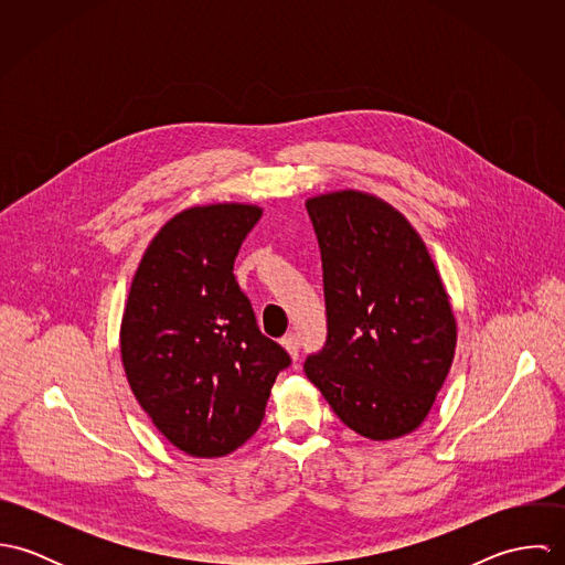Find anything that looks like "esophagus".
<instances>
[{
	"label": "esophagus",
	"instance_id": "obj_1",
	"mask_svg": "<svg viewBox=\"0 0 565 565\" xmlns=\"http://www.w3.org/2000/svg\"><path fill=\"white\" fill-rule=\"evenodd\" d=\"M280 343L285 345V350H287L294 359H298V354H300V339H298L296 332H287Z\"/></svg>",
	"mask_w": 565,
	"mask_h": 565
}]
</instances>
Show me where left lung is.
Wrapping results in <instances>:
<instances>
[{"mask_svg": "<svg viewBox=\"0 0 565 565\" xmlns=\"http://www.w3.org/2000/svg\"><path fill=\"white\" fill-rule=\"evenodd\" d=\"M322 254L326 341L305 361L337 417L396 439L428 415L452 365L457 323L419 235L361 191L307 202Z\"/></svg>", "mask_w": 565, "mask_h": 565, "instance_id": "obj_1", "label": "left lung"}]
</instances>
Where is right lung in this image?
Returning <instances> with one entry per match:
<instances>
[{
    "mask_svg": "<svg viewBox=\"0 0 565 565\" xmlns=\"http://www.w3.org/2000/svg\"><path fill=\"white\" fill-rule=\"evenodd\" d=\"M260 220L247 204L178 213L146 249L121 322L128 383L182 452L224 457L263 422L271 385L291 365L265 337L233 267Z\"/></svg>",
    "mask_w": 565,
    "mask_h": 565,
    "instance_id": "obj_1",
    "label": "right lung"
}]
</instances>
